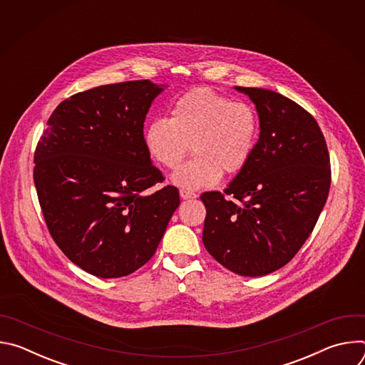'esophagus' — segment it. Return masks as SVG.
Here are the masks:
<instances>
[{
  "instance_id": "esophagus-1",
  "label": "esophagus",
  "mask_w": 365,
  "mask_h": 365,
  "mask_svg": "<svg viewBox=\"0 0 365 365\" xmlns=\"http://www.w3.org/2000/svg\"><path fill=\"white\" fill-rule=\"evenodd\" d=\"M180 197L182 199H195L197 195L193 193V192H189V190H185V189H180Z\"/></svg>"
}]
</instances>
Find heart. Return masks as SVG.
I'll list each match as a JSON object with an SVG mask.
<instances>
[{
    "label": "heart",
    "mask_w": 365,
    "mask_h": 365,
    "mask_svg": "<svg viewBox=\"0 0 365 365\" xmlns=\"http://www.w3.org/2000/svg\"><path fill=\"white\" fill-rule=\"evenodd\" d=\"M258 131V115L250 103L197 88L175 101L170 118L148 123L144 145L155 165L173 170L192 144L195 158L172 175V182L199 189L218 183L222 175L240 173L255 150Z\"/></svg>",
    "instance_id": "heart-1"
}]
</instances>
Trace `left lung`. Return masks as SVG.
<instances>
[{
    "label": "left lung",
    "instance_id": "8db88e82",
    "mask_svg": "<svg viewBox=\"0 0 365 365\" xmlns=\"http://www.w3.org/2000/svg\"><path fill=\"white\" fill-rule=\"evenodd\" d=\"M255 103L259 137L248 165L221 192H205L202 241L240 276L286 266L314 231L328 199L325 137L294 101L262 88L235 86Z\"/></svg>",
    "mask_w": 365,
    "mask_h": 365
}]
</instances>
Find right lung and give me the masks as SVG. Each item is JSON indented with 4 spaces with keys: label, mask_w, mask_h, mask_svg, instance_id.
I'll return each mask as SVG.
<instances>
[{
    "label": "right lung",
    "mask_w": 365,
    "mask_h": 365,
    "mask_svg": "<svg viewBox=\"0 0 365 365\" xmlns=\"http://www.w3.org/2000/svg\"><path fill=\"white\" fill-rule=\"evenodd\" d=\"M165 85L130 81L65 99L34 151V185L51 238L72 263L124 277L154 255L180 203L144 145V120Z\"/></svg>",
    "instance_id": "add662e5"
}]
</instances>
